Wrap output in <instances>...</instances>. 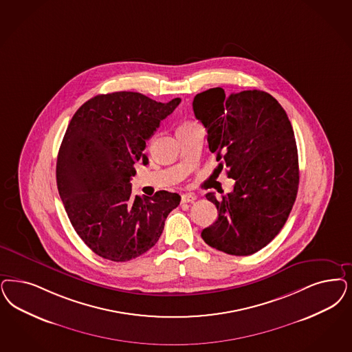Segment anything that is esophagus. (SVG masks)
Wrapping results in <instances>:
<instances>
[{
	"label": "esophagus",
	"instance_id": "34e87169",
	"mask_svg": "<svg viewBox=\"0 0 352 352\" xmlns=\"http://www.w3.org/2000/svg\"><path fill=\"white\" fill-rule=\"evenodd\" d=\"M181 200H182V203H194L196 196L192 194H183Z\"/></svg>",
	"mask_w": 352,
	"mask_h": 352
}]
</instances>
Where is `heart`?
Wrapping results in <instances>:
<instances>
[{"instance_id":"1","label":"heart","mask_w":352,"mask_h":352,"mask_svg":"<svg viewBox=\"0 0 352 352\" xmlns=\"http://www.w3.org/2000/svg\"><path fill=\"white\" fill-rule=\"evenodd\" d=\"M190 124H194V123H184L183 126H190Z\"/></svg>"}]
</instances>
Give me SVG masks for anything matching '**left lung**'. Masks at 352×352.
I'll list each match as a JSON object with an SVG mask.
<instances>
[{
	"instance_id": "8db88e82",
	"label": "left lung",
	"mask_w": 352,
	"mask_h": 352,
	"mask_svg": "<svg viewBox=\"0 0 352 352\" xmlns=\"http://www.w3.org/2000/svg\"><path fill=\"white\" fill-rule=\"evenodd\" d=\"M195 117L204 124L219 170L234 190L217 200V221L201 231L204 242L225 254L248 256L272 242L289 219L299 186L294 130L278 101L264 91L228 97L222 88L197 94Z\"/></svg>"
}]
</instances>
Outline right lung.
<instances>
[{"mask_svg": "<svg viewBox=\"0 0 352 352\" xmlns=\"http://www.w3.org/2000/svg\"><path fill=\"white\" fill-rule=\"evenodd\" d=\"M181 98L157 102L138 92L97 95L67 126L57 157V187L80 239L111 261H129L151 250L181 196L158 191L131 195L133 165L148 161L146 142Z\"/></svg>", "mask_w": 352, "mask_h": 352, "instance_id": "add662e5", "label": "right lung"}]
</instances>
